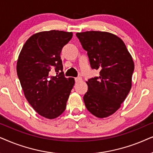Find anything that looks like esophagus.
I'll list each match as a JSON object with an SVG mask.
<instances>
[{"label": "esophagus", "instance_id": "esophagus-1", "mask_svg": "<svg viewBox=\"0 0 153 153\" xmlns=\"http://www.w3.org/2000/svg\"><path fill=\"white\" fill-rule=\"evenodd\" d=\"M75 82H80V81L82 80V78H81V77H78V78H75Z\"/></svg>", "mask_w": 153, "mask_h": 153}]
</instances>
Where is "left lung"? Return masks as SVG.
<instances>
[{"label": "left lung", "instance_id": "8db88e82", "mask_svg": "<svg viewBox=\"0 0 153 153\" xmlns=\"http://www.w3.org/2000/svg\"><path fill=\"white\" fill-rule=\"evenodd\" d=\"M76 36L91 68L100 71L99 77L86 82L85 106L96 117H107L120 108L131 88L133 59L123 40L111 33L91 30Z\"/></svg>", "mask_w": 153, "mask_h": 153}]
</instances>
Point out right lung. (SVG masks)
Returning <instances> with one entry per match:
<instances>
[{"mask_svg":"<svg viewBox=\"0 0 153 153\" xmlns=\"http://www.w3.org/2000/svg\"><path fill=\"white\" fill-rule=\"evenodd\" d=\"M73 37L72 32L52 30L36 33L24 43L17 63V73L26 100L38 114L54 119L64 113L73 78H65L60 54ZM62 70L53 76L50 71Z\"/></svg>","mask_w":153,"mask_h":153,"instance_id":"add662e5","label":"right lung"}]
</instances>
